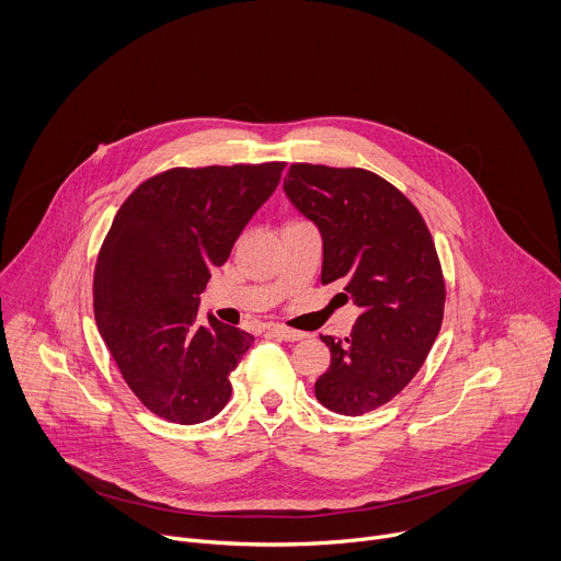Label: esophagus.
Returning a JSON list of instances; mask_svg holds the SVG:
<instances>
[{
    "label": "esophagus",
    "instance_id": "obj_1",
    "mask_svg": "<svg viewBox=\"0 0 561 561\" xmlns=\"http://www.w3.org/2000/svg\"><path fill=\"white\" fill-rule=\"evenodd\" d=\"M266 333L279 337V340H286V342H299L304 340V333L299 331H293V329H286V327H279V324H268L266 327Z\"/></svg>",
    "mask_w": 561,
    "mask_h": 561
}]
</instances>
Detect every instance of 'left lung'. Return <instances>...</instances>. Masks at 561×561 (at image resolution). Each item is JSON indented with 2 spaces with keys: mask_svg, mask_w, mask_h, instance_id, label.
Listing matches in <instances>:
<instances>
[{
  "mask_svg": "<svg viewBox=\"0 0 561 561\" xmlns=\"http://www.w3.org/2000/svg\"><path fill=\"white\" fill-rule=\"evenodd\" d=\"M284 191L322 232V284L340 282L362 308L348 337L322 335L331 366L314 397L340 415L370 413L407 388L442 329L433 237L402 191L364 169L293 164Z\"/></svg>",
  "mask_w": 561,
  "mask_h": 561,
  "instance_id": "8db88e82",
  "label": "left lung"
}]
</instances>
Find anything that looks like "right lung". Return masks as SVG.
<instances>
[{"mask_svg":"<svg viewBox=\"0 0 561 561\" xmlns=\"http://www.w3.org/2000/svg\"><path fill=\"white\" fill-rule=\"evenodd\" d=\"M284 167L171 169L139 184L117 210L95 264V322L150 413L191 426L230 399L228 375L255 337L213 314L202 322L199 295Z\"/></svg>","mask_w":561,"mask_h":561,"instance_id":"right-lung-1","label":"right lung"}]
</instances>
